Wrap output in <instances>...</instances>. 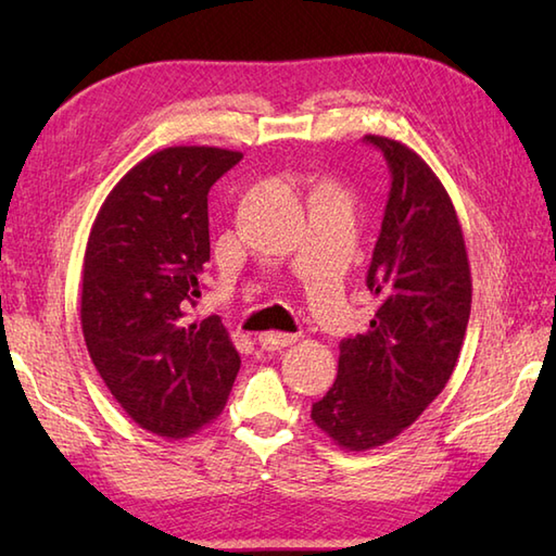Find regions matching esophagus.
Here are the masks:
<instances>
[{"mask_svg": "<svg viewBox=\"0 0 556 556\" xmlns=\"http://www.w3.org/2000/svg\"><path fill=\"white\" fill-rule=\"evenodd\" d=\"M296 334H285V332H265L257 337V344L263 346L265 351H277V349H285L291 346L293 341H296Z\"/></svg>", "mask_w": 556, "mask_h": 556, "instance_id": "34e87169", "label": "esophagus"}]
</instances>
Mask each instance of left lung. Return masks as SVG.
<instances>
[{"label":"left lung","instance_id":"left-lung-1","mask_svg":"<svg viewBox=\"0 0 556 556\" xmlns=\"http://www.w3.org/2000/svg\"><path fill=\"white\" fill-rule=\"evenodd\" d=\"M392 172L382 231L368 269L377 305L370 329L339 344V370L311 418L349 452L392 442L452 377L464 346L470 265L446 188L416 150L365 136Z\"/></svg>","mask_w":556,"mask_h":556}]
</instances>
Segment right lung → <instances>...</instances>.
I'll return each instance as SVG.
<instances>
[{"mask_svg": "<svg viewBox=\"0 0 556 556\" xmlns=\"http://www.w3.org/2000/svg\"><path fill=\"white\" fill-rule=\"evenodd\" d=\"M243 155L152 152L98 212L80 279V327L112 396L140 428L184 440L215 420L241 368L217 315L188 323L210 260L207 193Z\"/></svg>", "mask_w": 556, "mask_h": 556, "instance_id": "add662e5", "label": "right lung"}]
</instances>
